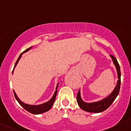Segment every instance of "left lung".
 <instances>
[{"instance_id":"left-lung-1","label":"left lung","mask_w":131,"mask_h":131,"mask_svg":"<svg viewBox=\"0 0 131 131\" xmlns=\"http://www.w3.org/2000/svg\"><path fill=\"white\" fill-rule=\"evenodd\" d=\"M110 56L112 59L113 62H114V64L115 65L116 69H117V76H118V81H117V84H116L115 88L113 90L112 92L108 96H107L106 98L98 101V102H91V103H87V102H84L82 100L81 97L80 90H79L76 97L77 102H78V105L80 106L81 108L84 111L92 113L102 112L111 105L112 103L114 102V101L115 100V98L118 95L120 87H121V69H120L119 64H118L115 57H114L112 55H110Z\"/></svg>"}]
</instances>
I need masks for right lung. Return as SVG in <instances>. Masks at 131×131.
<instances>
[{
    "label": "right lung",
    "mask_w": 131,
    "mask_h": 131,
    "mask_svg": "<svg viewBox=\"0 0 131 131\" xmlns=\"http://www.w3.org/2000/svg\"><path fill=\"white\" fill-rule=\"evenodd\" d=\"M31 48H32V47H29V48L26 49L25 51H24L23 53H21V54H20L19 57V58L17 59V61H16L15 66H14V68L16 67V65L17 64V63H18L19 60H20L21 57H22V55L23 54V53H25V52H28V51L29 50H30ZM14 69H13V72H14ZM58 85H59V83H58L57 85L56 91H55L54 94H53V96L52 97V98H51V99L49 101L45 102V103H42V104L37 105H29V104H27V103H25L24 102H23L22 101L20 100L19 98L17 97V95H16L15 91H14V96H15L16 99L17 100V101L18 102V103H19V104L21 105L24 108H25V110H26V111L29 112H30L31 114H35V115H38V114H42V113H44V112H45L48 111V110H49L50 109L52 108V105H53V103H54L55 100H56L57 93Z\"/></svg>",
    "instance_id": "1"
}]
</instances>
